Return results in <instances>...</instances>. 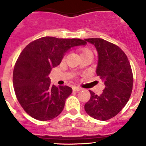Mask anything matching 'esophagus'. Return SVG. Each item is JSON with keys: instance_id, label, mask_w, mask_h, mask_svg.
Here are the masks:
<instances>
[{"instance_id": "obj_1", "label": "esophagus", "mask_w": 146, "mask_h": 146, "mask_svg": "<svg viewBox=\"0 0 146 146\" xmlns=\"http://www.w3.org/2000/svg\"><path fill=\"white\" fill-rule=\"evenodd\" d=\"M72 90H73L74 91H81V88H80L76 87V86H73V88H72Z\"/></svg>"}]
</instances>
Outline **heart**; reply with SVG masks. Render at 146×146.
I'll return each mask as SVG.
<instances>
[{
	"mask_svg": "<svg viewBox=\"0 0 146 146\" xmlns=\"http://www.w3.org/2000/svg\"><path fill=\"white\" fill-rule=\"evenodd\" d=\"M82 54H91V55H93V52L91 50H89V49L87 48H84L81 50V55H82Z\"/></svg>",
	"mask_w": 146,
	"mask_h": 146,
	"instance_id": "obj_1",
	"label": "heart"
}]
</instances>
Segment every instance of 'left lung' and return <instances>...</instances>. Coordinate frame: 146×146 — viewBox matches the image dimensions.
Returning <instances> with one entry per match:
<instances>
[{
    "instance_id": "obj_1",
    "label": "left lung",
    "mask_w": 146,
    "mask_h": 146,
    "mask_svg": "<svg viewBox=\"0 0 146 146\" xmlns=\"http://www.w3.org/2000/svg\"><path fill=\"white\" fill-rule=\"evenodd\" d=\"M98 52L96 74L105 88L98 96L93 91L85 104L86 113L95 119L106 121L115 116L128 102L133 86V74L128 58L118 46L99 38H86Z\"/></svg>"
}]
</instances>
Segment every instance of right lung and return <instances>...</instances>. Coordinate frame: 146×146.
Returning <instances> with one entry per match:
<instances>
[{"mask_svg": "<svg viewBox=\"0 0 146 146\" xmlns=\"http://www.w3.org/2000/svg\"><path fill=\"white\" fill-rule=\"evenodd\" d=\"M80 38L44 36L28 44L19 55L13 72V85L18 102L30 116L52 120L64 110L72 88L50 84L49 74L70 48L86 45Z\"/></svg>", "mask_w": 146, "mask_h": 146, "instance_id": "right-lung-1", "label": "right lung"}]
</instances>
